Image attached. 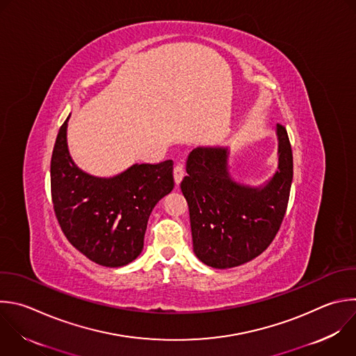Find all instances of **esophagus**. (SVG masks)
<instances>
[{"instance_id": "esophagus-1", "label": "esophagus", "mask_w": 356, "mask_h": 356, "mask_svg": "<svg viewBox=\"0 0 356 356\" xmlns=\"http://www.w3.org/2000/svg\"><path fill=\"white\" fill-rule=\"evenodd\" d=\"M173 176H175L176 184L179 186V184L181 183L183 177H184V168H183V165H176V166H175V169H173Z\"/></svg>"}]
</instances>
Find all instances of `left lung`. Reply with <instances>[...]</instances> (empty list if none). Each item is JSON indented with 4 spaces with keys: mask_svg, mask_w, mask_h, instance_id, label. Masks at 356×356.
Returning a JSON list of instances; mask_svg holds the SVG:
<instances>
[{
    "mask_svg": "<svg viewBox=\"0 0 356 356\" xmlns=\"http://www.w3.org/2000/svg\"><path fill=\"white\" fill-rule=\"evenodd\" d=\"M278 170L261 187L232 180L227 148H195L180 187L188 204L195 256L212 268H232L260 256L286 212L293 156L286 129L277 124Z\"/></svg>",
    "mask_w": 356,
    "mask_h": 356,
    "instance_id": "8db88e82",
    "label": "left lung"
}]
</instances>
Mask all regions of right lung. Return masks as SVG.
<instances>
[{
	"label": "right lung",
	"instance_id": "1",
	"mask_svg": "<svg viewBox=\"0 0 356 356\" xmlns=\"http://www.w3.org/2000/svg\"><path fill=\"white\" fill-rule=\"evenodd\" d=\"M54 144L50 180L57 220L68 242L89 260L123 267L144 249L149 215L175 187L173 162L136 163L114 177H95L71 159L67 123Z\"/></svg>",
	"mask_w": 356,
	"mask_h": 356
}]
</instances>
